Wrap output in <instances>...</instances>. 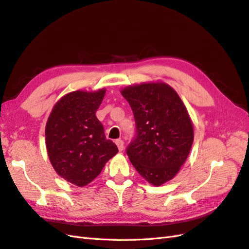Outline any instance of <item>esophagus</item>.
<instances>
[{
    "label": "esophagus",
    "instance_id": "1",
    "mask_svg": "<svg viewBox=\"0 0 249 249\" xmlns=\"http://www.w3.org/2000/svg\"><path fill=\"white\" fill-rule=\"evenodd\" d=\"M115 144H117V146L119 148L120 152H122L124 149V141L121 140V139H119V140L115 141Z\"/></svg>",
    "mask_w": 249,
    "mask_h": 249
}]
</instances>
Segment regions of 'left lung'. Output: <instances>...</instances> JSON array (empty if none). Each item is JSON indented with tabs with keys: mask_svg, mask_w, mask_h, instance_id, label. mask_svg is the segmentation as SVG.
Returning a JSON list of instances; mask_svg holds the SVG:
<instances>
[{
	"mask_svg": "<svg viewBox=\"0 0 249 249\" xmlns=\"http://www.w3.org/2000/svg\"><path fill=\"white\" fill-rule=\"evenodd\" d=\"M121 93L132 109L137 129L126 153L139 174L159 187L186 162L194 140L192 120L177 92L163 82L128 86Z\"/></svg>",
	"mask_w": 249,
	"mask_h": 249,
	"instance_id": "left-lung-1",
	"label": "left lung"
}]
</instances>
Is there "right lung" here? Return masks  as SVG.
Listing matches in <instances>:
<instances>
[{"label": "right lung", "mask_w": 249, "mask_h": 249, "mask_svg": "<svg viewBox=\"0 0 249 249\" xmlns=\"http://www.w3.org/2000/svg\"><path fill=\"white\" fill-rule=\"evenodd\" d=\"M106 89L73 91L57 102L45 126V144L57 174L77 187H85L101 174L119 152L107 140L95 112Z\"/></svg>", "instance_id": "obj_1"}]
</instances>
